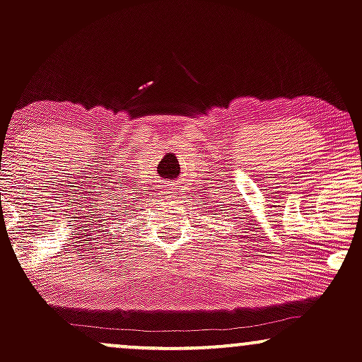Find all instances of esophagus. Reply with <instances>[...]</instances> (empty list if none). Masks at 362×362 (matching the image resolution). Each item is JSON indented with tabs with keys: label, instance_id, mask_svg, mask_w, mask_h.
I'll return each mask as SVG.
<instances>
[{
	"label": "esophagus",
	"instance_id": "obj_1",
	"mask_svg": "<svg viewBox=\"0 0 362 362\" xmlns=\"http://www.w3.org/2000/svg\"><path fill=\"white\" fill-rule=\"evenodd\" d=\"M170 194H172V189H170V187H168V189H165V190H163V195H165V197H168Z\"/></svg>",
	"mask_w": 362,
	"mask_h": 362
}]
</instances>
